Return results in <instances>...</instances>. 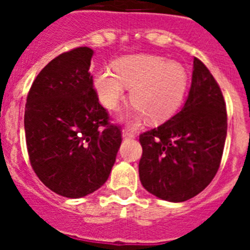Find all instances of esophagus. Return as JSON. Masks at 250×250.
<instances>
[{
    "instance_id": "esophagus-1",
    "label": "esophagus",
    "mask_w": 250,
    "mask_h": 250,
    "mask_svg": "<svg viewBox=\"0 0 250 250\" xmlns=\"http://www.w3.org/2000/svg\"><path fill=\"white\" fill-rule=\"evenodd\" d=\"M134 135H135V134H134L130 129H126V127L123 129V138L130 139V138H134Z\"/></svg>"
}]
</instances>
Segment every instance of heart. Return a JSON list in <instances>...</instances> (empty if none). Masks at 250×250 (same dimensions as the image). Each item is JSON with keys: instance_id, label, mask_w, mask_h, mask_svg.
<instances>
[{"instance_id": "1", "label": "heart", "mask_w": 250, "mask_h": 250, "mask_svg": "<svg viewBox=\"0 0 250 250\" xmlns=\"http://www.w3.org/2000/svg\"><path fill=\"white\" fill-rule=\"evenodd\" d=\"M95 77V90L106 109L118 110L130 89L134 104L127 119L138 121L145 115L151 121L170 118L184 100L188 87L185 68L175 61L154 55H132L112 63Z\"/></svg>"}]
</instances>
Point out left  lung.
<instances>
[{"label":"left lung","mask_w":250,"mask_h":250,"mask_svg":"<svg viewBox=\"0 0 250 250\" xmlns=\"http://www.w3.org/2000/svg\"><path fill=\"white\" fill-rule=\"evenodd\" d=\"M193 68L182 110L139 138L141 184L152 195L173 203L191 199L210 184L227 139V109L219 85L196 57Z\"/></svg>","instance_id":"8db88e82"}]
</instances>
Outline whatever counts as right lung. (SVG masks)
<instances>
[{"label":"right lung","instance_id":"add662e5","mask_svg":"<svg viewBox=\"0 0 250 250\" xmlns=\"http://www.w3.org/2000/svg\"><path fill=\"white\" fill-rule=\"evenodd\" d=\"M92 55L77 47L55 57L35 79L25 107L31 167L50 190L74 199L105 184L123 140L94 90Z\"/></svg>","mask_w":250,"mask_h":250}]
</instances>
